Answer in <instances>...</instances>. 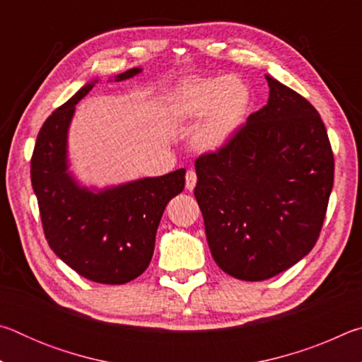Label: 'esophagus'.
<instances>
[{
    "mask_svg": "<svg viewBox=\"0 0 362 362\" xmlns=\"http://www.w3.org/2000/svg\"><path fill=\"white\" fill-rule=\"evenodd\" d=\"M196 180H198V179H196L194 170H188L187 177H185V187H187V189H189V192H192V189L196 185Z\"/></svg>",
    "mask_w": 362,
    "mask_h": 362,
    "instance_id": "esophagus-1",
    "label": "esophagus"
}]
</instances>
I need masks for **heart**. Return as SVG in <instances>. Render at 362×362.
<instances>
[{"instance_id": "1", "label": "heart", "mask_w": 362, "mask_h": 362, "mask_svg": "<svg viewBox=\"0 0 362 362\" xmlns=\"http://www.w3.org/2000/svg\"><path fill=\"white\" fill-rule=\"evenodd\" d=\"M252 102V89L244 79L218 75L183 83L170 99L168 112L177 124L196 122L193 145L201 151L216 153L243 131Z\"/></svg>"}]
</instances>
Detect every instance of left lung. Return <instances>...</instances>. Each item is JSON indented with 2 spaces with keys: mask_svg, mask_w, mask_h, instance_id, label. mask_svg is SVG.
Listing matches in <instances>:
<instances>
[{
  "mask_svg": "<svg viewBox=\"0 0 362 362\" xmlns=\"http://www.w3.org/2000/svg\"><path fill=\"white\" fill-rule=\"evenodd\" d=\"M267 105L238 137L194 163L211 254L230 276L265 281L310 252L334 185V155L311 103L265 75Z\"/></svg>",
  "mask_w": 362,
  "mask_h": 362,
  "instance_id": "1",
  "label": "left lung"
}]
</instances>
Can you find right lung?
Here are the masks:
<instances>
[{"instance_id": "add662e5", "label": "right lung", "mask_w": 362, "mask_h": 362, "mask_svg": "<svg viewBox=\"0 0 362 362\" xmlns=\"http://www.w3.org/2000/svg\"><path fill=\"white\" fill-rule=\"evenodd\" d=\"M142 73L131 69L108 81ZM90 79L42 124L32 156V187L47 244L83 278L124 284L148 268L159 220L185 187V169L116 185H84L70 169L69 131L76 103L99 83Z\"/></svg>"}]
</instances>
